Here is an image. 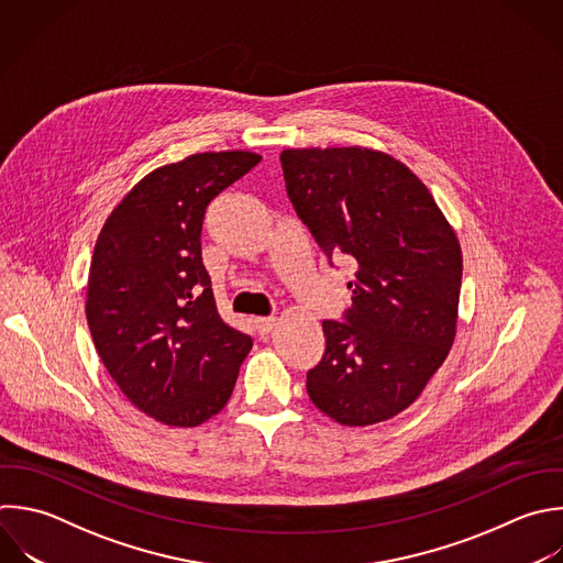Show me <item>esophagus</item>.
Masks as SVG:
<instances>
[{"mask_svg":"<svg viewBox=\"0 0 563 563\" xmlns=\"http://www.w3.org/2000/svg\"><path fill=\"white\" fill-rule=\"evenodd\" d=\"M275 323H277L275 317H257L255 319V328L260 334H268L275 328Z\"/></svg>","mask_w":563,"mask_h":563,"instance_id":"1","label":"esophagus"}]
</instances>
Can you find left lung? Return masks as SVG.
Instances as JSON below:
<instances>
[{
	"label": "left lung",
	"mask_w": 563,
	"mask_h": 563,
	"mask_svg": "<svg viewBox=\"0 0 563 563\" xmlns=\"http://www.w3.org/2000/svg\"><path fill=\"white\" fill-rule=\"evenodd\" d=\"M288 198L328 255L354 264L345 321H323L310 400L365 427L407 409L444 363L457 323L460 242L429 189L367 147L284 150Z\"/></svg>",
	"instance_id": "left-lung-1"
}]
</instances>
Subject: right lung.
Returning <instances> with one entry per match:
<instances>
[{"instance_id": "right-lung-1", "label": "right lung", "mask_w": 563, "mask_h": 563, "mask_svg": "<svg viewBox=\"0 0 563 563\" xmlns=\"http://www.w3.org/2000/svg\"><path fill=\"white\" fill-rule=\"evenodd\" d=\"M260 161L205 152L158 167L99 233L86 301L95 347L130 402L163 424L222 411L253 347L218 312L200 233L209 202Z\"/></svg>"}]
</instances>
